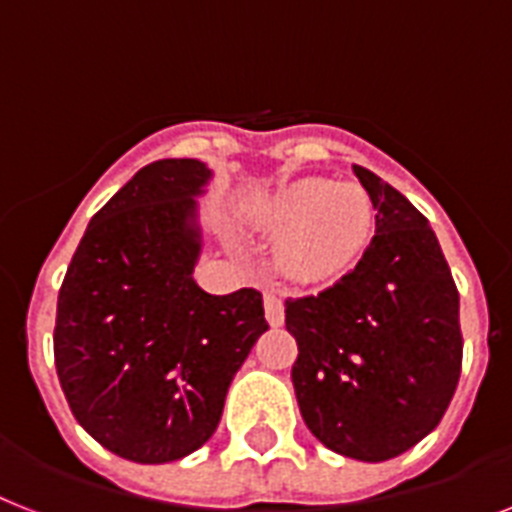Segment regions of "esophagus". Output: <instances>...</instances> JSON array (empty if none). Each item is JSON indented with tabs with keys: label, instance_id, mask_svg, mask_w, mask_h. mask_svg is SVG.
<instances>
[{
	"label": "esophagus",
	"instance_id": "34e87169",
	"mask_svg": "<svg viewBox=\"0 0 512 512\" xmlns=\"http://www.w3.org/2000/svg\"><path fill=\"white\" fill-rule=\"evenodd\" d=\"M263 305L265 318H268L270 326H281V323H284V299L278 297L276 292H265Z\"/></svg>",
	"mask_w": 512,
	"mask_h": 512
}]
</instances>
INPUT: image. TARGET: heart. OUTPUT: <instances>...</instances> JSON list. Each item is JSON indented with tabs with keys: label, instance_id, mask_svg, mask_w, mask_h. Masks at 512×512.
Here are the masks:
<instances>
[{
	"label": "heart",
	"instance_id": "b5f03b06",
	"mask_svg": "<svg viewBox=\"0 0 512 512\" xmlns=\"http://www.w3.org/2000/svg\"><path fill=\"white\" fill-rule=\"evenodd\" d=\"M257 226L286 236L281 260L299 278L342 273L368 244L373 226L371 199L355 184L302 178L270 197Z\"/></svg>",
	"mask_w": 512,
	"mask_h": 512
}]
</instances>
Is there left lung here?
<instances>
[{
    "instance_id": "8db88e82",
    "label": "left lung",
    "mask_w": 512,
    "mask_h": 512,
    "mask_svg": "<svg viewBox=\"0 0 512 512\" xmlns=\"http://www.w3.org/2000/svg\"><path fill=\"white\" fill-rule=\"evenodd\" d=\"M376 236L334 284L286 299L294 394L307 429L344 458H397L439 426L463 368L460 294L429 220L355 165Z\"/></svg>"
}]
</instances>
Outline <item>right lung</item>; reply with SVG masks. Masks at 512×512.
Listing matches in <instances>:
<instances>
[{
  "label": "right lung",
  "instance_id": "right-lung-1",
  "mask_svg": "<svg viewBox=\"0 0 512 512\" xmlns=\"http://www.w3.org/2000/svg\"><path fill=\"white\" fill-rule=\"evenodd\" d=\"M199 160L149 162L91 218L57 297L54 365L76 421L134 463H173L215 434L263 294L202 292Z\"/></svg>",
  "mask_w": 512,
  "mask_h": 512
}]
</instances>
